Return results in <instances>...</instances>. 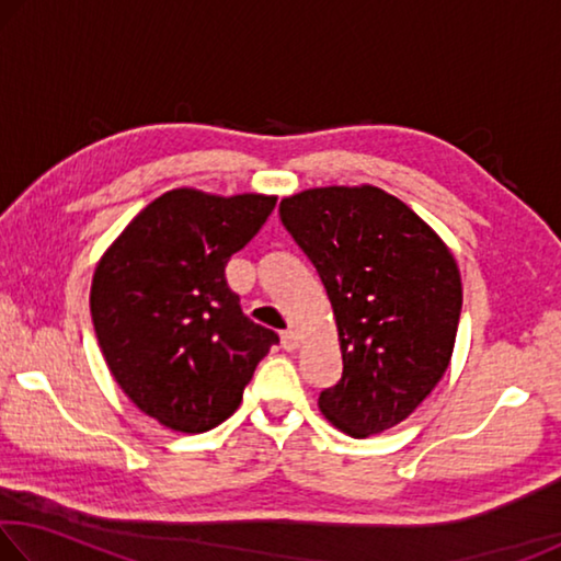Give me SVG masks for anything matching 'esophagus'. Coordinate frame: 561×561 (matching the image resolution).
Listing matches in <instances>:
<instances>
[{"label": "esophagus", "instance_id": "34e87169", "mask_svg": "<svg viewBox=\"0 0 561 561\" xmlns=\"http://www.w3.org/2000/svg\"><path fill=\"white\" fill-rule=\"evenodd\" d=\"M282 348L284 351H294L299 346V339H297V334H294V331H282Z\"/></svg>", "mask_w": 561, "mask_h": 561}]
</instances>
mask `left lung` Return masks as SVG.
Wrapping results in <instances>:
<instances>
[{
	"label": "left lung",
	"instance_id": "8db88e82",
	"mask_svg": "<svg viewBox=\"0 0 561 561\" xmlns=\"http://www.w3.org/2000/svg\"><path fill=\"white\" fill-rule=\"evenodd\" d=\"M279 217L334 309L344 374L319 393L351 438L405 421L450 364L462 309L448 247L411 207L374 185L284 197Z\"/></svg>",
	"mask_w": 561,
	"mask_h": 561
}]
</instances>
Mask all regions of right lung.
<instances>
[{
    "label": "right lung",
    "instance_id": "add662e5",
    "mask_svg": "<svg viewBox=\"0 0 561 561\" xmlns=\"http://www.w3.org/2000/svg\"><path fill=\"white\" fill-rule=\"evenodd\" d=\"M277 197L178 187L133 217L91 284V319L116 383L178 433L227 421L279 336L242 314L225 267Z\"/></svg>",
    "mask_w": 561,
    "mask_h": 561
}]
</instances>
